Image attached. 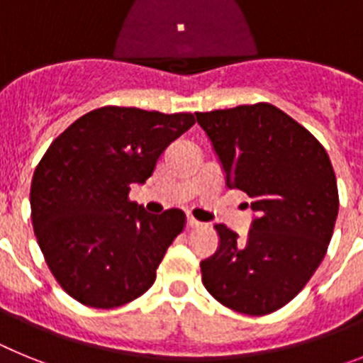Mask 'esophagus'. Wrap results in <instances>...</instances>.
<instances>
[{
    "mask_svg": "<svg viewBox=\"0 0 363 363\" xmlns=\"http://www.w3.org/2000/svg\"><path fill=\"white\" fill-rule=\"evenodd\" d=\"M187 225H189V227H200V225H201V221H198L196 218L189 216V218H187Z\"/></svg>",
    "mask_w": 363,
    "mask_h": 363,
    "instance_id": "esophagus-1",
    "label": "esophagus"
}]
</instances>
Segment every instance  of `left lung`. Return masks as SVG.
<instances>
[{"label": "left lung", "mask_w": 363, "mask_h": 363, "mask_svg": "<svg viewBox=\"0 0 363 363\" xmlns=\"http://www.w3.org/2000/svg\"><path fill=\"white\" fill-rule=\"evenodd\" d=\"M227 187L251 198L245 238L214 225L218 251L200 264L220 303L262 316L289 303L322 264L338 216V187L322 143L271 104L196 112Z\"/></svg>", "instance_id": "8db88e82"}]
</instances>
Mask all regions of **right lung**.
<instances>
[{
	"label": "right lung",
	"instance_id": "add662e5",
	"mask_svg": "<svg viewBox=\"0 0 363 363\" xmlns=\"http://www.w3.org/2000/svg\"><path fill=\"white\" fill-rule=\"evenodd\" d=\"M194 123L192 114L101 107L50 143L32 176V225L50 271L74 300L111 309L154 284L185 214H150L127 196Z\"/></svg>",
	"mask_w": 363,
	"mask_h": 363
}]
</instances>
